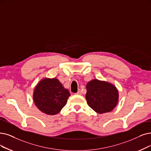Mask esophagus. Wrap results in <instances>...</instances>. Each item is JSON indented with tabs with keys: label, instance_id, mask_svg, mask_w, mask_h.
<instances>
[{
	"label": "esophagus",
	"instance_id": "esophagus-1",
	"mask_svg": "<svg viewBox=\"0 0 151 151\" xmlns=\"http://www.w3.org/2000/svg\"><path fill=\"white\" fill-rule=\"evenodd\" d=\"M81 93H82V92H81V90L79 89V90H78V92H77L76 94H77V95H81Z\"/></svg>",
	"mask_w": 151,
	"mask_h": 151
}]
</instances>
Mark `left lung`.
Here are the masks:
<instances>
[{"label":"left lung","mask_w":151,"mask_h":151,"mask_svg":"<svg viewBox=\"0 0 151 151\" xmlns=\"http://www.w3.org/2000/svg\"><path fill=\"white\" fill-rule=\"evenodd\" d=\"M86 100L88 105L98 113L111 111L118 100V92L112 84L93 80L87 84Z\"/></svg>","instance_id":"8db88e82"}]
</instances>
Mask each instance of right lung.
I'll use <instances>...</instances> for the list:
<instances>
[{"label": "right lung", "mask_w": 151, "mask_h": 151, "mask_svg": "<svg viewBox=\"0 0 151 151\" xmlns=\"http://www.w3.org/2000/svg\"><path fill=\"white\" fill-rule=\"evenodd\" d=\"M70 95L68 89L56 79H45L35 87L34 102L38 109L47 114L58 113L67 104Z\"/></svg>", "instance_id": "obj_1"}]
</instances>
